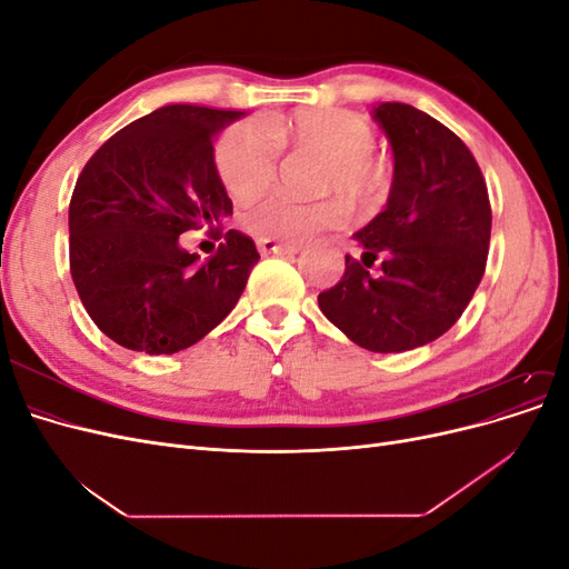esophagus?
<instances>
[{
  "instance_id": "obj_1",
  "label": "esophagus",
  "mask_w": 569,
  "mask_h": 569,
  "mask_svg": "<svg viewBox=\"0 0 569 569\" xmlns=\"http://www.w3.org/2000/svg\"><path fill=\"white\" fill-rule=\"evenodd\" d=\"M256 247L261 253H284V256H291L301 249V244L297 242H278V239H266V237L256 239Z\"/></svg>"
}]
</instances>
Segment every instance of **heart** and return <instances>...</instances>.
Returning a JSON list of instances; mask_svg holds the SVG:
<instances>
[{
  "label": "heart",
  "mask_w": 569,
  "mask_h": 569,
  "mask_svg": "<svg viewBox=\"0 0 569 569\" xmlns=\"http://www.w3.org/2000/svg\"><path fill=\"white\" fill-rule=\"evenodd\" d=\"M280 147L320 157L316 192L337 194L353 216L370 213L387 197V170L372 157V128L356 113L332 107L272 118L268 128L253 120L230 128L216 147V170L228 194L247 201L263 192L278 170ZM242 220L256 237L301 239L320 228L337 226L341 206L335 199L297 201L272 192L251 201Z\"/></svg>",
  "instance_id": "1"
}]
</instances>
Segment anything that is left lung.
Returning <instances> with one entry per match:
<instances>
[{
	"label": "left lung",
	"instance_id": "obj_1",
	"mask_svg": "<svg viewBox=\"0 0 569 569\" xmlns=\"http://www.w3.org/2000/svg\"><path fill=\"white\" fill-rule=\"evenodd\" d=\"M375 120L393 151L387 209L356 232L341 280L318 295L325 318L358 347H425L468 308L487 268L491 203L472 151L437 118L385 101Z\"/></svg>",
	"mask_w": 569,
	"mask_h": 569
}]
</instances>
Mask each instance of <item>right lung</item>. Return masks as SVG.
Segmentation results:
<instances>
[{
	"label": "right lung",
	"mask_w": 569,
	"mask_h": 569,
	"mask_svg": "<svg viewBox=\"0 0 569 569\" xmlns=\"http://www.w3.org/2000/svg\"><path fill=\"white\" fill-rule=\"evenodd\" d=\"M244 111L170 104L132 120L78 176L68 230L78 297L109 339L151 356L192 347L242 297L258 251L222 232L232 213L213 137ZM210 228L209 258L179 247L187 229Z\"/></svg>",
	"instance_id": "add662e5"
}]
</instances>
